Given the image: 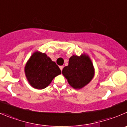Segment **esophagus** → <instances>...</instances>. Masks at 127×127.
<instances>
[{
	"label": "esophagus",
	"instance_id": "obj_1",
	"mask_svg": "<svg viewBox=\"0 0 127 127\" xmlns=\"http://www.w3.org/2000/svg\"><path fill=\"white\" fill-rule=\"evenodd\" d=\"M60 69H61V71H62L63 69V66H60Z\"/></svg>",
	"mask_w": 127,
	"mask_h": 127
}]
</instances>
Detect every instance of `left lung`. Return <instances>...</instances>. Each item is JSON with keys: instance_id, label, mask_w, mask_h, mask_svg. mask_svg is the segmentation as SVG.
<instances>
[{"instance_id": "1", "label": "left lung", "mask_w": 127, "mask_h": 127, "mask_svg": "<svg viewBox=\"0 0 127 127\" xmlns=\"http://www.w3.org/2000/svg\"><path fill=\"white\" fill-rule=\"evenodd\" d=\"M62 73L73 88L81 89L92 80L93 64L87 56L79 57L73 55L69 58L68 66L63 68Z\"/></svg>"}]
</instances>
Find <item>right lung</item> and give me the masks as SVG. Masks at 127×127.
<instances>
[{"instance_id": "right-lung-1", "label": "right lung", "mask_w": 127, "mask_h": 127, "mask_svg": "<svg viewBox=\"0 0 127 127\" xmlns=\"http://www.w3.org/2000/svg\"><path fill=\"white\" fill-rule=\"evenodd\" d=\"M28 82L33 87L42 89L47 87L53 78L61 73L56 63L51 61L45 53L33 54L25 67Z\"/></svg>"}]
</instances>
